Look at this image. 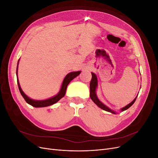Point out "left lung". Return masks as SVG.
I'll return each instance as SVG.
<instances>
[{"label":"left lung","mask_w":158,"mask_h":158,"mask_svg":"<svg viewBox=\"0 0 158 158\" xmlns=\"http://www.w3.org/2000/svg\"><path fill=\"white\" fill-rule=\"evenodd\" d=\"M92 80H91V82H90V84H89V89H90V95H89V96H90L91 99H92V101L95 104H96L99 107L105 110V111H106L110 112V113H113V114H116L115 112H114L113 111H112L111 109H110L109 107H107V106H105L104 104H103L101 102L99 101V99L98 98L97 95H96V93H95V89H96L97 85H98L97 77H96V76H95V74L94 73H92ZM136 98L137 97H136V98L134 99L131 103H129L128 105H127L126 107L121 109V111H125V110H127V109H128L129 107H131L132 105L134 104V103L135 102Z\"/></svg>","instance_id":"8db88e82"}]
</instances>
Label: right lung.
Wrapping results in <instances>:
<instances>
[{
	"instance_id": "obj_1",
	"label": "right lung",
	"mask_w": 158,
	"mask_h": 158,
	"mask_svg": "<svg viewBox=\"0 0 158 158\" xmlns=\"http://www.w3.org/2000/svg\"><path fill=\"white\" fill-rule=\"evenodd\" d=\"M18 62H19V60H18ZM17 72H18V66H17V69H16V74H17ZM80 73H81L80 71H78V72H73V73H70L68 74L66 76V77L64 78L63 82V84H62V86H61L59 93L56 95H55V96L52 97L50 99H46V100H41V101H40V100L31 99L28 98L27 95L23 92V91L22 90V89L20 88V84H19V82H18V76H17V82H18V88H19V90H20V92L21 95H22V97L24 98L25 101L28 104H30L31 106L35 107H44L51 106V105L54 104L58 101H59V100L62 98H63L65 95L66 88H67V85H69V84L74 78H75L76 76H78L80 74Z\"/></svg>"
}]
</instances>
